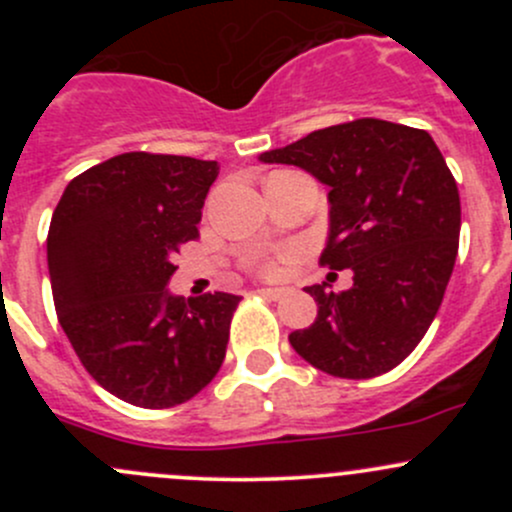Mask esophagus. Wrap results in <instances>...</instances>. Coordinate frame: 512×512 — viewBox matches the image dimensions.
<instances>
[{
    "label": "esophagus",
    "mask_w": 512,
    "mask_h": 512,
    "mask_svg": "<svg viewBox=\"0 0 512 512\" xmlns=\"http://www.w3.org/2000/svg\"><path fill=\"white\" fill-rule=\"evenodd\" d=\"M257 294H262V297H267V299H282L287 294V289H282V287H260V289H257Z\"/></svg>",
    "instance_id": "34e87169"
}]
</instances>
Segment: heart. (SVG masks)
I'll return each mask as SVG.
<instances>
[{
    "label": "heart",
    "instance_id": "b5f03b06",
    "mask_svg": "<svg viewBox=\"0 0 512 512\" xmlns=\"http://www.w3.org/2000/svg\"><path fill=\"white\" fill-rule=\"evenodd\" d=\"M262 272H267V275H275V272H277V265H275V262H270V265L262 267Z\"/></svg>",
    "mask_w": 512,
    "mask_h": 512
}]
</instances>
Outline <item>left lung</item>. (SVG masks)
Here are the masks:
<instances>
[{"mask_svg": "<svg viewBox=\"0 0 512 512\" xmlns=\"http://www.w3.org/2000/svg\"><path fill=\"white\" fill-rule=\"evenodd\" d=\"M307 170L329 188L319 262L352 270L354 285H312L317 319L292 349L339 379H374L416 349L443 302L458 255L461 198L441 151L421 128L356 118L260 156Z\"/></svg>", "mask_w": 512, "mask_h": 512, "instance_id": "obj_1", "label": "left lung"}]
</instances>
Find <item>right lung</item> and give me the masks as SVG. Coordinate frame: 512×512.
<instances>
[{"label":"right lung","instance_id":"1","mask_svg":"<svg viewBox=\"0 0 512 512\" xmlns=\"http://www.w3.org/2000/svg\"><path fill=\"white\" fill-rule=\"evenodd\" d=\"M218 173L215 160L121 153L76 175L51 215L61 329L98 384L141 409L185 404L223 366L240 297L168 292Z\"/></svg>","mask_w":512,"mask_h":512}]
</instances>
